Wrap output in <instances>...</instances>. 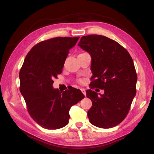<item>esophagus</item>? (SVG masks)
I'll list each match as a JSON object with an SVG mask.
<instances>
[{
	"label": "esophagus",
	"instance_id": "1",
	"mask_svg": "<svg viewBox=\"0 0 154 154\" xmlns=\"http://www.w3.org/2000/svg\"><path fill=\"white\" fill-rule=\"evenodd\" d=\"M81 91H82V92L84 94V95L85 96H86V92H85V90L84 89V88H82Z\"/></svg>",
	"mask_w": 154,
	"mask_h": 154
}]
</instances>
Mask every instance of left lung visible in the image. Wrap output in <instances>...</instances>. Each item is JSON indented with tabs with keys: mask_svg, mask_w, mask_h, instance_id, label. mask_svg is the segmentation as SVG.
I'll return each instance as SVG.
<instances>
[{
	"mask_svg": "<svg viewBox=\"0 0 154 154\" xmlns=\"http://www.w3.org/2000/svg\"><path fill=\"white\" fill-rule=\"evenodd\" d=\"M78 46L91 56V88L104 90L100 95L91 89L86 91L92 102L88 119L96 127H114L126 117L136 94L137 75L132 58L118 42L100 35L83 36Z\"/></svg>",
	"mask_w": 154,
	"mask_h": 154,
	"instance_id": "8db88e82",
	"label": "left lung"
}]
</instances>
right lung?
<instances>
[{
	"label": "right lung",
	"instance_id": "add662e5",
	"mask_svg": "<svg viewBox=\"0 0 154 154\" xmlns=\"http://www.w3.org/2000/svg\"><path fill=\"white\" fill-rule=\"evenodd\" d=\"M79 37H55L40 42L26 55L19 72L20 91L30 117L46 129H58L69 123L70 107L85 96L75 88L60 92L53 79L60 74L69 50Z\"/></svg>",
	"mask_w": 154,
	"mask_h": 154
}]
</instances>
